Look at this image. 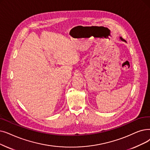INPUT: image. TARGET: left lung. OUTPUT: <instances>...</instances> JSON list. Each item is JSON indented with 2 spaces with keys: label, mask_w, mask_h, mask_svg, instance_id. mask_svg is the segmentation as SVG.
Here are the masks:
<instances>
[{
  "label": "left lung",
  "mask_w": 150,
  "mask_h": 150,
  "mask_svg": "<svg viewBox=\"0 0 150 150\" xmlns=\"http://www.w3.org/2000/svg\"><path fill=\"white\" fill-rule=\"evenodd\" d=\"M120 38H121V40H122V41H125V42H126V40H125V39H123V38H121V37Z\"/></svg>",
  "instance_id": "1"
}]
</instances>
